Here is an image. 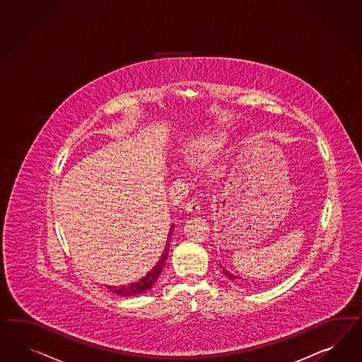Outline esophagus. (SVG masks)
<instances>
[{
	"mask_svg": "<svg viewBox=\"0 0 362 362\" xmlns=\"http://www.w3.org/2000/svg\"><path fill=\"white\" fill-rule=\"evenodd\" d=\"M199 209H201V204L196 201V199H192V201H189L187 204H186V210L189 211V213H193V214H197L198 211H199Z\"/></svg>",
	"mask_w": 362,
	"mask_h": 362,
	"instance_id": "esophagus-1",
	"label": "esophagus"
}]
</instances>
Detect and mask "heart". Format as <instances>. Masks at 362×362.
<instances>
[{"label": "heart", "mask_w": 362, "mask_h": 362, "mask_svg": "<svg viewBox=\"0 0 362 362\" xmlns=\"http://www.w3.org/2000/svg\"><path fill=\"white\" fill-rule=\"evenodd\" d=\"M210 149H204V148H199V146L193 148V149H187L186 151V160L189 163H193V164H201V163L206 161L207 157L210 156Z\"/></svg>", "instance_id": "heart-1"}]
</instances>
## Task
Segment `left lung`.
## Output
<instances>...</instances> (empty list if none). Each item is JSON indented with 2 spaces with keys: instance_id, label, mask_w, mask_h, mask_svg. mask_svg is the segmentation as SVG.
I'll return each mask as SVG.
<instances>
[{
  "instance_id": "8db88e82",
  "label": "left lung",
  "mask_w": 362,
  "mask_h": 362,
  "mask_svg": "<svg viewBox=\"0 0 362 362\" xmlns=\"http://www.w3.org/2000/svg\"><path fill=\"white\" fill-rule=\"evenodd\" d=\"M223 272H225V275H228V278H230V280L237 279V276H235V275H233V274H230V272H228V271H226V269H223Z\"/></svg>"
}]
</instances>
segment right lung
Listing matches in <instances>:
<instances>
[{
    "label": "right lung",
    "instance_id": "add662e5",
    "mask_svg": "<svg viewBox=\"0 0 362 362\" xmlns=\"http://www.w3.org/2000/svg\"><path fill=\"white\" fill-rule=\"evenodd\" d=\"M175 230V226H170L169 230V234H168V240H166V246L163 251V255L161 258L158 259V262L156 263L155 267L151 269L144 278L132 283V284H128V286H119V287H111V286H107V288L110 291L115 292L116 295H122V296H136V295H140V293H144L145 291L152 288L155 286L156 281L160 278L161 275V271L165 266L166 257L169 254V240L172 237V233Z\"/></svg>",
    "mask_w": 362,
    "mask_h": 362
}]
</instances>
